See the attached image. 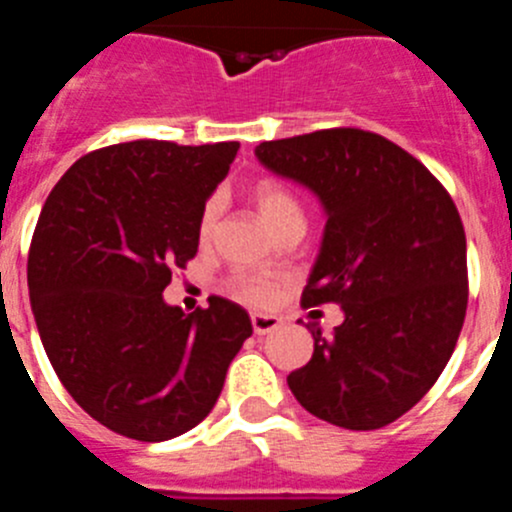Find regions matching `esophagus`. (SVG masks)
Instances as JSON below:
<instances>
[{
  "label": "esophagus",
  "instance_id": "1",
  "mask_svg": "<svg viewBox=\"0 0 512 512\" xmlns=\"http://www.w3.org/2000/svg\"><path fill=\"white\" fill-rule=\"evenodd\" d=\"M251 325H253V333H256V336H269V333H274V330L282 325V318H277V315H264V312H256V315H251Z\"/></svg>",
  "mask_w": 512,
  "mask_h": 512
}]
</instances>
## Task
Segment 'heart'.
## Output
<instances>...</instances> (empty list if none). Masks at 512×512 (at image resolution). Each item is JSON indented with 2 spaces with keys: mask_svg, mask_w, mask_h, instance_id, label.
Segmentation results:
<instances>
[{
  "mask_svg": "<svg viewBox=\"0 0 512 512\" xmlns=\"http://www.w3.org/2000/svg\"><path fill=\"white\" fill-rule=\"evenodd\" d=\"M251 202L256 212H259L261 223L269 230H274V233H279L287 225H305L302 202L297 200V194L292 189L284 187L277 179H259V182L253 184ZM220 210H223V205H220L217 197L207 200L205 207H202L200 223H197L202 241H210L212 233H215ZM238 295L261 305V302L271 297V287L266 282H259V279H243V282H238Z\"/></svg>",
  "mask_w": 512,
  "mask_h": 512,
  "instance_id": "heart-1",
  "label": "heart"
}]
</instances>
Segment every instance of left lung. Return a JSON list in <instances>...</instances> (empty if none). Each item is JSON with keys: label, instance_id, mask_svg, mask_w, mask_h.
Returning <instances> with one entry per match:
<instances>
[{"label": "left lung", "instance_id": "left-lung-1", "mask_svg": "<svg viewBox=\"0 0 512 512\" xmlns=\"http://www.w3.org/2000/svg\"><path fill=\"white\" fill-rule=\"evenodd\" d=\"M256 158L325 212L302 305L343 323L287 377L315 418L374 431L408 413L449 364L467 315V235L449 192L392 140L356 128L266 140Z\"/></svg>", "mask_w": 512, "mask_h": 512}]
</instances>
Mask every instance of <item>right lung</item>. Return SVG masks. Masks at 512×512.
<instances>
[{
  "instance_id": "add662e5",
  "label": "right lung",
  "mask_w": 512,
  "mask_h": 512,
  "mask_svg": "<svg viewBox=\"0 0 512 512\" xmlns=\"http://www.w3.org/2000/svg\"><path fill=\"white\" fill-rule=\"evenodd\" d=\"M238 148L117 143L79 158L40 212L27 256L40 341L69 395L120 436L192 431L253 333L248 312L223 297L192 315L164 300Z\"/></svg>"
}]
</instances>
